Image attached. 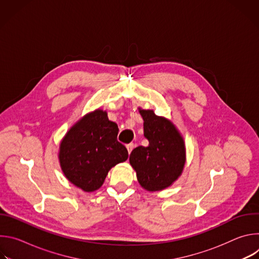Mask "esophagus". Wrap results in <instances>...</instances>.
Here are the masks:
<instances>
[{
  "mask_svg": "<svg viewBox=\"0 0 259 259\" xmlns=\"http://www.w3.org/2000/svg\"><path fill=\"white\" fill-rule=\"evenodd\" d=\"M126 147H127V150H128V153L130 154L132 152V150H133V147H134V143H129V144L126 145Z\"/></svg>",
  "mask_w": 259,
  "mask_h": 259,
  "instance_id": "obj_1",
  "label": "esophagus"
}]
</instances>
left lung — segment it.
<instances>
[{
  "label": "left lung",
  "instance_id": "8db88e82",
  "mask_svg": "<svg viewBox=\"0 0 259 259\" xmlns=\"http://www.w3.org/2000/svg\"><path fill=\"white\" fill-rule=\"evenodd\" d=\"M143 118L144 137L149 146H137L130 154L140 186L150 192L170 187L181 174L186 152L182 137L173 124L154 110L139 109Z\"/></svg>",
  "mask_w": 259,
  "mask_h": 259
}]
</instances>
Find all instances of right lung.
I'll use <instances>...</instances> for the list:
<instances>
[{
  "label": "right lung",
  "instance_id": "obj_1",
  "mask_svg": "<svg viewBox=\"0 0 259 259\" xmlns=\"http://www.w3.org/2000/svg\"><path fill=\"white\" fill-rule=\"evenodd\" d=\"M118 132V125L100 109L79 121L60 144L59 161L66 178L85 192L98 190L109 169L128 159Z\"/></svg>",
  "mask_w": 259,
  "mask_h": 259
}]
</instances>
